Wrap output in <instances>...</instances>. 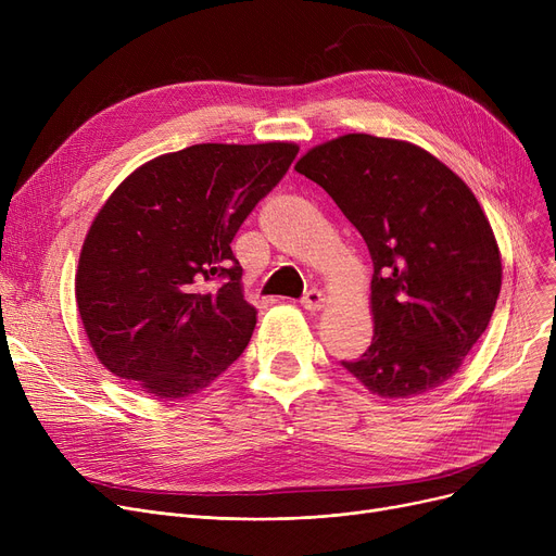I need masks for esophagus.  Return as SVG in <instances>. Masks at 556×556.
<instances>
[{
	"instance_id": "esophagus-1",
	"label": "esophagus",
	"mask_w": 556,
	"mask_h": 556,
	"mask_svg": "<svg viewBox=\"0 0 556 556\" xmlns=\"http://www.w3.org/2000/svg\"><path fill=\"white\" fill-rule=\"evenodd\" d=\"M302 306L308 308V311H319L325 306V295L319 293V290H308V293L302 298Z\"/></svg>"
}]
</instances>
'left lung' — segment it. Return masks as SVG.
Instances as JSON below:
<instances>
[{
  "instance_id": "left-lung-1",
  "label": "left lung",
  "mask_w": 556,
  "mask_h": 556,
  "mask_svg": "<svg viewBox=\"0 0 556 556\" xmlns=\"http://www.w3.org/2000/svg\"><path fill=\"white\" fill-rule=\"evenodd\" d=\"M295 170L333 198L374 263V338L342 367L386 399L444 386L501 295L498 243L471 189L419 146L361 132L315 146Z\"/></svg>"
}]
</instances>
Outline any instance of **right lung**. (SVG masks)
Here are the masks:
<instances>
[{
  "label": "right lung",
  "mask_w": 556,
  "mask_h": 556,
  "mask_svg": "<svg viewBox=\"0 0 556 556\" xmlns=\"http://www.w3.org/2000/svg\"><path fill=\"white\" fill-rule=\"evenodd\" d=\"M295 143H195L139 166L87 231L76 304L99 361L173 401L248 346L256 308L231 252L239 227L298 157Z\"/></svg>",
  "instance_id": "obj_1"
}]
</instances>
